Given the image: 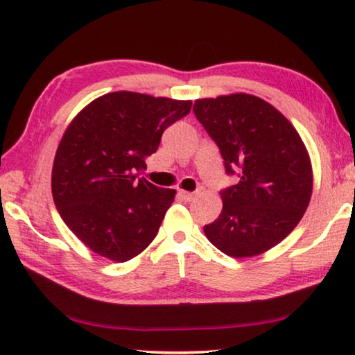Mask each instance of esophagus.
Wrapping results in <instances>:
<instances>
[{
    "label": "esophagus",
    "instance_id": "obj_1",
    "mask_svg": "<svg viewBox=\"0 0 355 355\" xmlns=\"http://www.w3.org/2000/svg\"><path fill=\"white\" fill-rule=\"evenodd\" d=\"M180 196H182V198L184 199V200H187V202H189V200H193L194 198H196V196H198L199 194V191H184V189H180Z\"/></svg>",
    "mask_w": 355,
    "mask_h": 355
}]
</instances>
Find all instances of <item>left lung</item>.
<instances>
[{
    "mask_svg": "<svg viewBox=\"0 0 355 355\" xmlns=\"http://www.w3.org/2000/svg\"><path fill=\"white\" fill-rule=\"evenodd\" d=\"M196 118L220 148L228 175L239 182L221 191L223 209L205 225L207 239L232 258L261 255L303 218L313 194V166L292 123L250 94L194 102Z\"/></svg>",
    "mask_w": 355,
    "mask_h": 355,
    "instance_id": "obj_1",
    "label": "left lung"
}]
</instances>
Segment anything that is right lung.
I'll list each match as a JSON object with an SVG mask.
<instances>
[{
	"label": "right lung",
	"instance_id": "obj_1",
	"mask_svg": "<svg viewBox=\"0 0 355 355\" xmlns=\"http://www.w3.org/2000/svg\"><path fill=\"white\" fill-rule=\"evenodd\" d=\"M191 100L119 91L75 116L57 148L52 196L62 220L84 245L124 263L157 234L175 189L139 178L162 132L187 116Z\"/></svg>",
	"mask_w": 355,
	"mask_h": 355
}]
</instances>
